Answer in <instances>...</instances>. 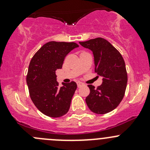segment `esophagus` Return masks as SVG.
<instances>
[{
	"mask_svg": "<svg viewBox=\"0 0 150 150\" xmlns=\"http://www.w3.org/2000/svg\"><path fill=\"white\" fill-rule=\"evenodd\" d=\"M82 86H83V83H80V82H78V83H77L78 88H79V87H81Z\"/></svg>",
	"mask_w": 150,
	"mask_h": 150,
	"instance_id": "esophagus-1",
	"label": "esophagus"
}]
</instances>
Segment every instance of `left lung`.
Instances as JSON below:
<instances>
[{
  "mask_svg": "<svg viewBox=\"0 0 150 150\" xmlns=\"http://www.w3.org/2000/svg\"><path fill=\"white\" fill-rule=\"evenodd\" d=\"M79 43L92 51L95 72L103 77L102 84L97 88L88 85L90 93L86 102L91 111L105 114L116 108L124 98L128 82L125 61L120 52L104 38Z\"/></svg>",
  "mask_w": 150,
  "mask_h": 150,
  "instance_id": "8db88e82",
  "label": "left lung"
}]
</instances>
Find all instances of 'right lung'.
Masks as SVG:
<instances>
[{
  "mask_svg": "<svg viewBox=\"0 0 150 150\" xmlns=\"http://www.w3.org/2000/svg\"><path fill=\"white\" fill-rule=\"evenodd\" d=\"M79 45L71 42L50 41L38 50L29 64L26 82L30 99L42 113L61 117L68 112L76 83L59 86L55 71L62 67L66 55Z\"/></svg>",
  "mask_w": 150,
  "mask_h": 150,
  "instance_id": "1",
  "label": "right lung"
}]
</instances>
